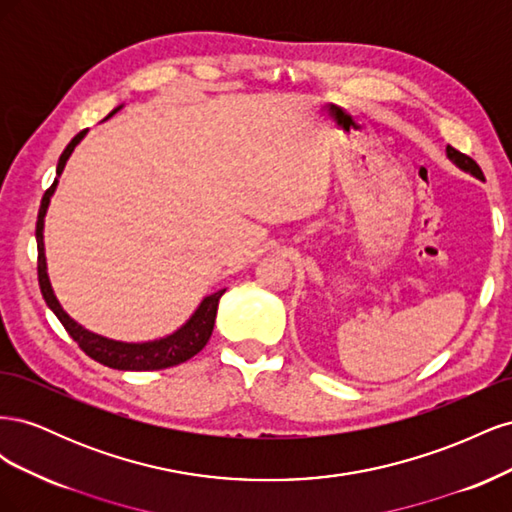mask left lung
Returning a JSON list of instances; mask_svg holds the SVG:
<instances>
[{
  "instance_id": "left-lung-1",
  "label": "left lung",
  "mask_w": 512,
  "mask_h": 512,
  "mask_svg": "<svg viewBox=\"0 0 512 512\" xmlns=\"http://www.w3.org/2000/svg\"><path fill=\"white\" fill-rule=\"evenodd\" d=\"M446 158L451 160L459 170H463V173H470L472 177H476V179H480V181H485L483 170H480V166H478L472 158H468L466 153H461V151H457V149H453L451 145H448V147H446Z\"/></svg>"
}]
</instances>
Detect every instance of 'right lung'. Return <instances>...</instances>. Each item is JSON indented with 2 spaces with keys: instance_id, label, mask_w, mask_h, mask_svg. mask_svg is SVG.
I'll return each mask as SVG.
<instances>
[{
  "instance_id": "add662e5",
  "label": "right lung",
  "mask_w": 512,
  "mask_h": 512,
  "mask_svg": "<svg viewBox=\"0 0 512 512\" xmlns=\"http://www.w3.org/2000/svg\"><path fill=\"white\" fill-rule=\"evenodd\" d=\"M119 108H123V104L117 106L115 111L108 113L106 119H111L119 111ZM87 132L89 130H83L76 134L68 143V147L64 149V153H61V158L57 162V177H55L51 188L44 192L42 203H40L38 222H36V241H38V282H40L42 297H44L46 305L51 307V312L59 318V322L64 324V329L70 333V337L81 346V350L87 356H91V359L106 365V367L121 369V371H149V369H166V367L179 365L183 361L192 359L194 354H198L207 346L209 337L213 333L215 316H218V305H220V299L226 292V288L207 294V297L200 301L198 307L194 309V314L185 320L177 331H173L170 335H164V337H158V339H149V342H121V339H111V337H104L100 333L85 329L81 322H76L66 312V309L61 307L59 299L53 292L49 271H46L44 218H46V211H49L51 198L57 190L61 173H64V168L72 156L74 147L83 141Z\"/></svg>"
}]
</instances>
